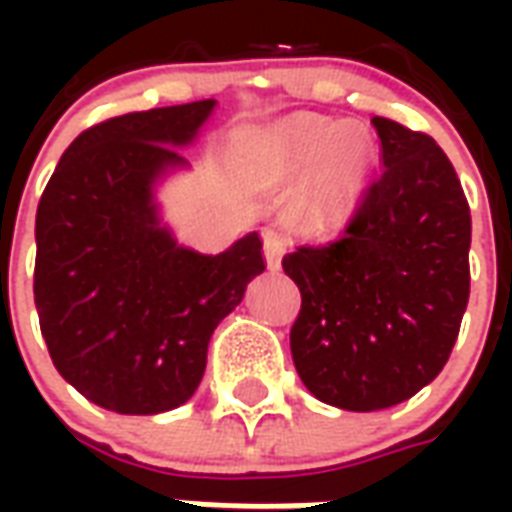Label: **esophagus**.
I'll return each instance as SVG.
<instances>
[{
  "label": "esophagus",
  "mask_w": 512,
  "mask_h": 512,
  "mask_svg": "<svg viewBox=\"0 0 512 512\" xmlns=\"http://www.w3.org/2000/svg\"><path fill=\"white\" fill-rule=\"evenodd\" d=\"M263 255H266V266L271 271H279L282 255H285V238L277 230H263Z\"/></svg>",
  "instance_id": "esophagus-1"
}]
</instances>
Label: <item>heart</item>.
Segmentation results:
<instances>
[{"label": "heart", "instance_id": "1", "mask_svg": "<svg viewBox=\"0 0 512 512\" xmlns=\"http://www.w3.org/2000/svg\"><path fill=\"white\" fill-rule=\"evenodd\" d=\"M263 145L268 178L277 183L312 178L293 211L301 233L326 238L354 219L376 169V145L365 131H348L321 117H290L266 131Z\"/></svg>", "mask_w": 512, "mask_h": 512}]
</instances>
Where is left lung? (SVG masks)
I'll use <instances>...</instances> for the list:
<instances>
[{
    "label": "left lung",
    "instance_id": "obj_1",
    "mask_svg": "<svg viewBox=\"0 0 512 512\" xmlns=\"http://www.w3.org/2000/svg\"><path fill=\"white\" fill-rule=\"evenodd\" d=\"M384 172L329 246L282 268L301 290L290 354L312 395L345 411L403 403L447 365L469 301L472 216L428 134L370 120Z\"/></svg>",
    "mask_w": 512,
    "mask_h": 512
}]
</instances>
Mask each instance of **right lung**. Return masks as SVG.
I'll use <instances>...</instances> for the list:
<instances>
[{
    "label": "right lung",
    "mask_w": 512,
    "mask_h": 512,
    "mask_svg": "<svg viewBox=\"0 0 512 512\" xmlns=\"http://www.w3.org/2000/svg\"><path fill=\"white\" fill-rule=\"evenodd\" d=\"M213 109L208 98L87 128L40 197V332L60 376L117 414L183 406L202 381L213 329L266 271L257 233L202 255L161 219L158 183L189 169L180 150Z\"/></svg>",
    "instance_id": "add662e5"
}]
</instances>
